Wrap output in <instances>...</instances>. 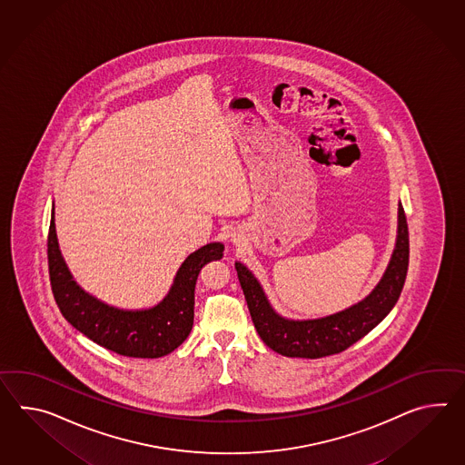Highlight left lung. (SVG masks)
Listing matches in <instances>:
<instances>
[{
    "label": "left lung",
    "mask_w": 465,
    "mask_h": 465,
    "mask_svg": "<svg viewBox=\"0 0 465 465\" xmlns=\"http://www.w3.org/2000/svg\"><path fill=\"white\" fill-rule=\"evenodd\" d=\"M408 255L407 216L401 203H398L397 243L385 273L373 291L360 302L336 314L302 321L277 314L257 277L240 262H235V269L253 326L262 341L282 356L316 360L344 351L388 316L397 304L407 279Z\"/></svg>",
    "instance_id": "8db88e82"
}]
</instances>
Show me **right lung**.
Masks as SVG:
<instances>
[{
	"mask_svg": "<svg viewBox=\"0 0 465 465\" xmlns=\"http://www.w3.org/2000/svg\"><path fill=\"white\" fill-rule=\"evenodd\" d=\"M223 243H206L183 262L168 294L149 309H119L85 292L74 281L58 247L55 206L48 230V272L62 316L84 336L129 358H161L174 351L192 332L194 285L208 262L223 257Z\"/></svg>",
	"mask_w": 465,
	"mask_h": 465,
	"instance_id": "add662e5",
	"label": "right lung"
}]
</instances>
